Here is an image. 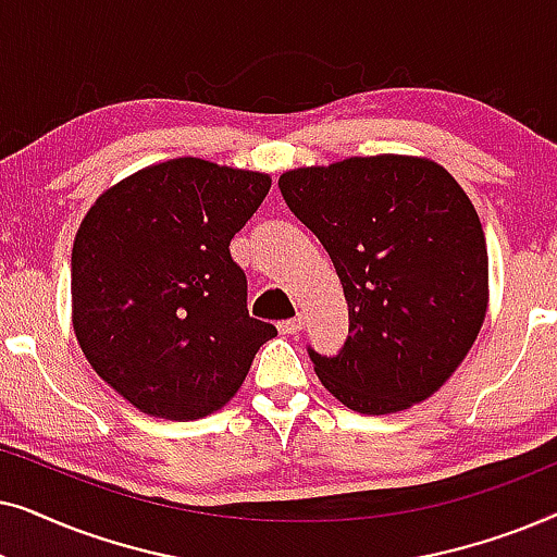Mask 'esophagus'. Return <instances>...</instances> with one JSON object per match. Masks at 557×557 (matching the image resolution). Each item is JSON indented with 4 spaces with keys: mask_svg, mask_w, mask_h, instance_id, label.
<instances>
[{
    "mask_svg": "<svg viewBox=\"0 0 557 557\" xmlns=\"http://www.w3.org/2000/svg\"><path fill=\"white\" fill-rule=\"evenodd\" d=\"M301 326H304V317L296 314L294 319H284V322H278V332L281 334H296V332H301Z\"/></svg>",
    "mask_w": 557,
    "mask_h": 557,
    "instance_id": "34e87169",
    "label": "esophagus"
}]
</instances>
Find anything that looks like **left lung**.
I'll list each match as a JSON object with an SVG mask.
<instances>
[{
  "label": "left lung",
  "instance_id": "8db88e82",
  "mask_svg": "<svg viewBox=\"0 0 557 557\" xmlns=\"http://www.w3.org/2000/svg\"><path fill=\"white\" fill-rule=\"evenodd\" d=\"M345 288L349 337L334 357L309 347L322 385L357 413L431 398L482 330L490 258L467 193L421 157H349L278 180Z\"/></svg>",
  "mask_w": 557,
  "mask_h": 557
}]
</instances>
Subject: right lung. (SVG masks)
<instances>
[{
    "instance_id": "obj_1",
    "label": "right lung",
    "mask_w": 557,
    "mask_h": 557,
    "mask_svg": "<svg viewBox=\"0 0 557 557\" xmlns=\"http://www.w3.org/2000/svg\"><path fill=\"white\" fill-rule=\"evenodd\" d=\"M271 189L197 157L151 164L98 197L73 243V330L141 413L195 421L238 393L276 326L248 314L233 235Z\"/></svg>"
}]
</instances>
